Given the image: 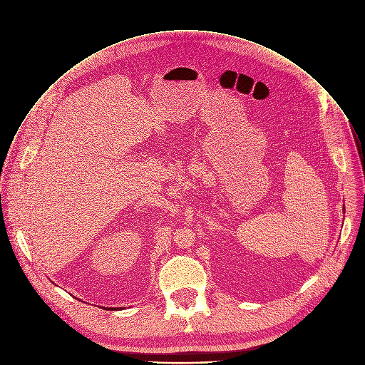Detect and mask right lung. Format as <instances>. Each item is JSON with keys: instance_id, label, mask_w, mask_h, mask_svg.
Instances as JSON below:
<instances>
[{"instance_id": "1", "label": "right lung", "mask_w": 365, "mask_h": 365, "mask_svg": "<svg viewBox=\"0 0 365 365\" xmlns=\"http://www.w3.org/2000/svg\"><path fill=\"white\" fill-rule=\"evenodd\" d=\"M113 309H115V308H113Z\"/></svg>"}]
</instances>
